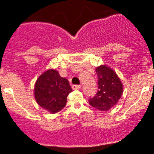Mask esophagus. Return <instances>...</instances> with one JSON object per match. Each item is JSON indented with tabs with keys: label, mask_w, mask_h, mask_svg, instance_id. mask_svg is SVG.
<instances>
[{
	"label": "esophagus",
	"mask_w": 154,
	"mask_h": 154,
	"mask_svg": "<svg viewBox=\"0 0 154 154\" xmlns=\"http://www.w3.org/2000/svg\"><path fill=\"white\" fill-rule=\"evenodd\" d=\"M72 88L74 90H79L81 88V86L80 85H73Z\"/></svg>",
	"instance_id": "1"
}]
</instances>
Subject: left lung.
<instances>
[{"label":"left lung","mask_w":154,"mask_h":154,"mask_svg":"<svg viewBox=\"0 0 154 154\" xmlns=\"http://www.w3.org/2000/svg\"><path fill=\"white\" fill-rule=\"evenodd\" d=\"M98 77V90L89 99V104L100 111H108L117 104L123 94V85L116 71L102 65L95 69Z\"/></svg>","instance_id":"left-lung-1"}]
</instances>
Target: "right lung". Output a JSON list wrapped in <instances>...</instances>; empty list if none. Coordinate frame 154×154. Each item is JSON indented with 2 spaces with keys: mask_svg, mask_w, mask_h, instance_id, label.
<instances>
[{
  "mask_svg": "<svg viewBox=\"0 0 154 154\" xmlns=\"http://www.w3.org/2000/svg\"><path fill=\"white\" fill-rule=\"evenodd\" d=\"M72 91L68 80L54 69H48L41 74L35 83L34 96L36 103L51 114L66 106L67 97Z\"/></svg>",
  "mask_w": 154,
  "mask_h": 154,
  "instance_id": "right-lung-1",
  "label": "right lung"
}]
</instances>
